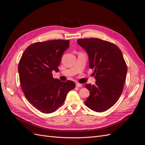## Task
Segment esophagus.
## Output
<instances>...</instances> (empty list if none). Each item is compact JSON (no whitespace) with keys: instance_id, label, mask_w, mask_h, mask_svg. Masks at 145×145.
<instances>
[{"instance_id":"obj_1","label":"esophagus","mask_w":145,"mask_h":145,"mask_svg":"<svg viewBox=\"0 0 145 145\" xmlns=\"http://www.w3.org/2000/svg\"><path fill=\"white\" fill-rule=\"evenodd\" d=\"M76 86H77V87H78V88H81V87H82V84H80V83H77L76 84Z\"/></svg>"}]
</instances>
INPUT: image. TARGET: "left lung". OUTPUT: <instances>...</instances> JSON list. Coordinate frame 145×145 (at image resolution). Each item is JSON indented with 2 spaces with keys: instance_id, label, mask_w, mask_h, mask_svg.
Listing matches in <instances>:
<instances>
[{
  "instance_id": "1",
  "label": "left lung",
  "mask_w": 145,
  "mask_h": 145,
  "mask_svg": "<svg viewBox=\"0 0 145 145\" xmlns=\"http://www.w3.org/2000/svg\"><path fill=\"white\" fill-rule=\"evenodd\" d=\"M77 43L88 55L91 69H94L95 85L86 84L90 95L85 102L92 110L102 112L114 105L123 89L127 67L119 48L97 38L82 39Z\"/></svg>"
}]
</instances>
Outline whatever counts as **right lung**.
Listing matches in <instances>:
<instances>
[{
    "label": "right lung",
    "mask_w": 145,
    "mask_h": 145,
    "mask_svg": "<svg viewBox=\"0 0 145 145\" xmlns=\"http://www.w3.org/2000/svg\"><path fill=\"white\" fill-rule=\"evenodd\" d=\"M69 40H52L33 43L22 56L18 66L19 80L25 97L43 113L56 111L76 86L71 80L63 82L52 77Z\"/></svg>",
    "instance_id": "right-lung-1"
}]
</instances>
